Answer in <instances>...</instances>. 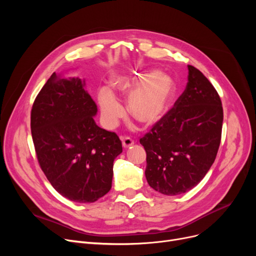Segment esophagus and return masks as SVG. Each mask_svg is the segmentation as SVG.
<instances>
[{"label":"esophagus","instance_id":"obj_1","mask_svg":"<svg viewBox=\"0 0 256 256\" xmlns=\"http://www.w3.org/2000/svg\"><path fill=\"white\" fill-rule=\"evenodd\" d=\"M121 141H122V146L124 148H128V147L132 146L134 144V140L130 137H120Z\"/></svg>","mask_w":256,"mask_h":256}]
</instances>
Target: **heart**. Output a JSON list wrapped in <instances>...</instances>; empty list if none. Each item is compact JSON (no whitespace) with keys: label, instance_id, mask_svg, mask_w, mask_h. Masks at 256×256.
<instances>
[{"label":"heart","instance_id":"heart-1","mask_svg":"<svg viewBox=\"0 0 256 256\" xmlns=\"http://www.w3.org/2000/svg\"><path fill=\"white\" fill-rule=\"evenodd\" d=\"M111 89L102 88L98 94L102 118L108 128H115L124 113L113 92L120 96H128L126 110L132 119L143 126H152L167 113L176 93V83L167 74L145 70L132 76H114Z\"/></svg>","mask_w":256,"mask_h":256}]
</instances>
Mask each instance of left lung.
Segmentation results:
<instances>
[{
	"mask_svg": "<svg viewBox=\"0 0 256 256\" xmlns=\"http://www.w3.org/2000/svg\"><path fill=\"white\" fill-rule=\"evenodd\" d=\"M184 91L165 116L140 139L146 152L145 176L168 196L200 182L216 158L222 134L220 96L204 74L188 65Z\"/></svg>",
	"mask_w": 256,
	"mask_h": 256,
	"instance_id": "obj_1",
	"label": "left lung"
}]
</instances>
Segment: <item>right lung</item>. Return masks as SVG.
Listing matches in <instances>:
<instances>
[{"label": "right lung", "instance_id": "1", "mask_svg": "<svg viewBox=\"0 0 256 256\" xmlns=\"http://www.w3.org/2000/svg\"><path fill=\"white\" fill-rule=\"evenodd\" d=\"M84 86V80L54 72L31 111L40 168L58 193L80 204L111 190L114 160L122 152L116 134L96 126L98 106Z\"/></svg>", "mask_w": 256, "mask_h": 256}]
</instances>
